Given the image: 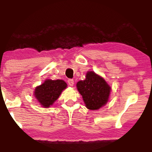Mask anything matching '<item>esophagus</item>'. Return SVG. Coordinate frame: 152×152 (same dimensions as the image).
Wrapping results in <instances>:
<instances>
[{"mask_svg": "<svg viewBox=\"0 0 152 152\" xmlns=\"http://www.w3.org/2000/svg\"><path fill=\"white\" fill-rule=\"evenodd\" d=\"M68 83L70 86H72L74 85V80H72V79H69V80H68Z\"/></svg>", "mask_w": 152, "mask_h": 152, "instance_id": "1", "label": "esophagus"}]
</instances>
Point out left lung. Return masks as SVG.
Instances as JSON below:
<instances>
[{
  "label": "left lung",
  "instance_id": "left-lung-1",
  "mask_svg": "<svg viewBox=\"0 0 152 152\" xmlns=\"http://www.w3.org/2000/svg\"><path fill=\"white\" fill-rule=\"evenodd\" d=\"M77 88L86 107L90 110H97L104 106L111 89L104 79L93 71H88L84 80L77 83Z\"/></svg>",
  "mask_w": 152,
  "mask_h": 152
}]
</instances>
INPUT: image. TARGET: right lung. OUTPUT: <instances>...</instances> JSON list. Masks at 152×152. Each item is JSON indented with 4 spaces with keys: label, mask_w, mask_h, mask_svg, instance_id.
I'll return each mask as SVG.
<instances>
[{
    "label": "right lung",
    "mask_w": 152,
    "mask_h": 152,
    "mask_svg": "<svg viewBox=\"0 0 152 152\" xmlns=\"http://www.w3.org/2000/svg\"><path fill=\"white\" fill-rule=\"evenodd\" d=\"M66 87L67 84L64 80H46L42 84L36 87L34 95L40 105L48 108L59 98L62 91Z\"/></svg>",
    "instance_id": "1"
}]
</instances>
